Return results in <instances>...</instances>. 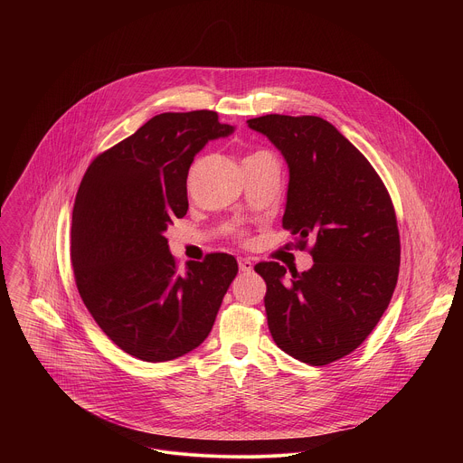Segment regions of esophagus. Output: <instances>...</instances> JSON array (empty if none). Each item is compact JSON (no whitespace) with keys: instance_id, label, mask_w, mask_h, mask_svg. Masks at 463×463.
<instances>
[{"instance_id":"34e87169","label":"esophagus","mask_w":463,"mask_h":463,"mask_svg":"<svg viewBox=\"0 0 463 463\" xmlns=\"http://www.w3.org/2000/svg\"><path fill=\"white\" fill-rule=\"evenodd\" d=\"M238 266H240V271H243V273H250L252 271V261L249 258H240L238 260Z\"/></svg>"}]
</instances>
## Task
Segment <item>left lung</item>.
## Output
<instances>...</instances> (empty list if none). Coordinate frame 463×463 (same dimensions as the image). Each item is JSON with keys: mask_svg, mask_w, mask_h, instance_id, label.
<instances>
[{"mask_svg": "<svg viewBox=\"0 0 463 463\" xmlns=\"http://www.w3.org/2000/svg\"><path fill=\"white\" fill-rule=\"evenodd\" d=\"M289 168L284 229L313 268L286 280V268L260 261L269 332L291 357L324 366L372 334L398 284L402 243L390 194L368 159L327 120L263 115L247 120Z\"/></svg>", "mask_w": 463, "mask_h": 463, "instance_id": "obj_1", "label": "left lung"}]
</instances>
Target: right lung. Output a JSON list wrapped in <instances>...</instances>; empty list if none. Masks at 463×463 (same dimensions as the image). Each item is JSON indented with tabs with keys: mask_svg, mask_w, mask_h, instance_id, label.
<instances>
[{
	"mask_svg": "<svg viewBox=\"0 0 463 463\" xmlns=\"http://www.w3.org/2000/svg\"><path fill=\"white\" fill-rule=\"evenodd\" d=\"M232 129L209 109L156 115L97 156L79 186L71 225L79 293L102 332L141 361L165 363L200 346L238 273L225 252L179 271L165 238L188 211L194 156Z\"/></svg>",
	"mask_w": 463,
	"mask_h": 463,
	"instance_id": "1",
	"label": "right lung"
}]
</instances>
